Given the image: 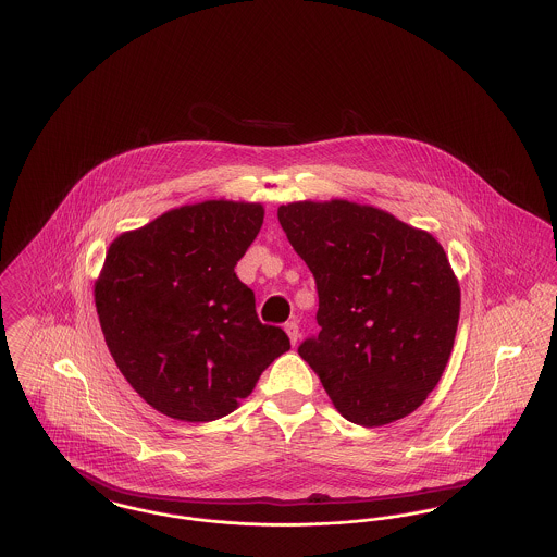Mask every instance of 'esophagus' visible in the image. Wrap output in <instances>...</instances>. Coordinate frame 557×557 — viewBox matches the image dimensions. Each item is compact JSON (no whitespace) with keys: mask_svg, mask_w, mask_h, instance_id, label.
<instances>
[{"mask_svg":"<svg viewBox=\"0 0 557 557\" xmlns=\"http://www.w3.org/2000/svg\"><path fill=\"white\" fill-rule=\"evenodd\" d=\"M284 331L288 333V337H290V342H293V345L299 342L300 331L299 324H297V322H286V324H284Z\"/></svg>","mask_w":557,"mask_h":557,"instance_id":"34e87169","label":"esophagus"}]
</instances>
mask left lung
<instances>
[{"label":"left lung","instance_id":"1","mask_svg":"<svg viewBox=\"0 0 557 557\" xmlns=\"http://www.w3.org/2000/svg\"><path fill=\"white\" fill-rule=\"evenodd\" d=\"M280 224L318 288V337L299 356L345 420L375 429L413 413L454 349L460 284L443 246L373 206H280Z\"/></svg>","mask_w":557,"mask_h":557}]
</instances>
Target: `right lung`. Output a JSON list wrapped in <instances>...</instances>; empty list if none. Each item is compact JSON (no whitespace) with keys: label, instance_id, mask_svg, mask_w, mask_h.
Instances as JSON below:
<instances>
[{"label":"right lung","instance_id":"right-lung-1","mask_svg":"<svg viewBox=\"0 0 557 557\" xmlns=\"http://www.w3.org/2000/svg\"><path fill=\"white\" fill-rule=\"evenodd\" d=\"M246 201L182 206L121 233L95 282L108 349L131 387L182 422H212L250 396L290 339L258 320L235 275L262 226Z\"/></svg>","mask_w":557,"mask_h":557}]
</instances>
